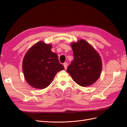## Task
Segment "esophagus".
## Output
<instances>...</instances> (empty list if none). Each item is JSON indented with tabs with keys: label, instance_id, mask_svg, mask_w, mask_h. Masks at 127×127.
I'll return each mask as SVG.
<instances>
[{
	"label": "esophagus",
	"instance_id": "1",
	"mask_svg": "<svg viewBox=\"0 0 127 127\" xmlns=\"http://www.w3.org/2000/svg\"><path fill=\"white\" fill-rule=\"evenodd\" d=\"M67 66H68V64L67 63H64V69H66L67 68Z\"/></svg>",
	"mask_w": 127,
	"mask_h": 127
}]
</instances>
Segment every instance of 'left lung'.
<instances>
[{
	"label": "left lung",
	"mask_w": 127,
	"mask_h": 127,
	"mask_svg": "<svg viewBox=\"0 0 127 127\" xmlns=\"http://www.w3.org/2000/svg\"><path fill=\"white\" fill-rule=\"evenodd\" d=\"M74 58L67 71L79 85L90 86L97 80L102 71L100 56L91 45L84 40L71 44Z\"/></svg>",
	"instance_id": "8db88e82"
}]
</instances>
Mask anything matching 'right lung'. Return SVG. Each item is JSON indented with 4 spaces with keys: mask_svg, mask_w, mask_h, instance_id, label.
Segmentation results:
<instances>
[{
    "mask_svg": "<svg viewBox=\"0 0 127 127\" xmlns=\"http://www.w3.org/2000/svg\"><path fill=\"white\" fill-rule=\"evenodd\" d=\"M51 45L40 41L26 53L22 69L25 79L30 86L43 89L51 83L57 73L64 69Z\"/></svg>",
    "mask_w": 127,
    "mask_h": 127,
    "instance_id": "add662e5",
    "label": "right lung"
}]
</instances>
